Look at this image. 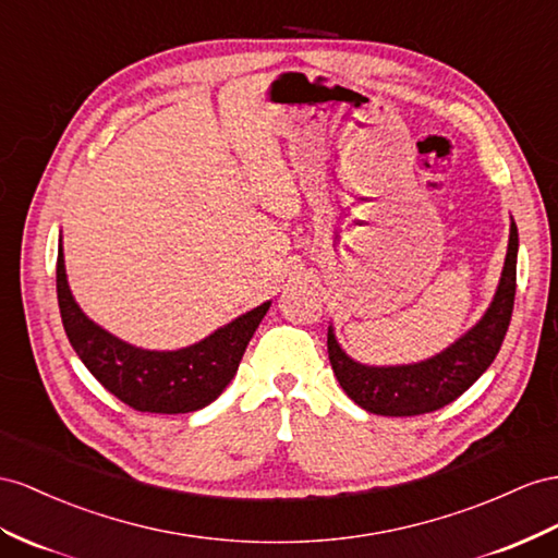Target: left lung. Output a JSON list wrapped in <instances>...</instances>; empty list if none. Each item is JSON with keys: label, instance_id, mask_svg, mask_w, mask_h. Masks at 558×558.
<instances>
[{"label": "left lung", "instance_id": "8db88e82", "mask_svg": "<svg viewBox=\"0 0 558 558\" xmlns=\"http://www.w3.org/2000/svg\"><path fill=\"white\" fill-rule=\"evenodd\" d=\"M517 254L519 231L511 221L507 259L497 292L483 318L466 335L432 359L410 365H363L355 363L327 330V353L341 389L355 405L384 417H415L434 412L460 398L485 369L490 367L502 347L517 294Z\"/></svg>", "mask_w": 558, "mask_h": 558}]
</instances>
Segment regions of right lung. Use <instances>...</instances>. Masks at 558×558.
Returning <instances> with one entry per match:
<instances>
[{
	"label": "right lung",
	"mask_w": 558,
	"mask_h": 558,
	"mask_svg": "<svg viewBox=\"0 0 558 558\" xmlns=\"http://www.w3.org/2000/svg\"><path fill=\"white\" fill-rule=\"evenodd\" d=\"M56 292L65 335L80 361L122 403L138 412L179 415L217 401L238 373L250 339L270 302L219 327L203 341L179 351H148L126 344L84 316L68 288L63 247L56 262Z\"/></svg>",
	"instance_id": "1"
}]
</instances>
